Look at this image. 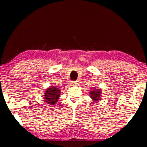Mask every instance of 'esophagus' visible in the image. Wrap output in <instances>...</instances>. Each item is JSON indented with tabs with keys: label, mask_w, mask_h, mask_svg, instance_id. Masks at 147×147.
Returning a JSON list of instances; mask_svg holds the SVG:
<instances>
[{
	"label": "esophagus",
	"mask_w": 147,
	"mask_h": 147,
	"mask_svg": "<svg viewBox=\"0 0 147 147\" xmlns=\"http://www.w3.org/2000/svg\"><path fill=\"white\" fill-rule=\"evenodd\" d=\"M71 84V86H76V85H78V82L73 81V82H72Z\"/></svg>",
	"instance_id": "obj_1"
}]
</instances>
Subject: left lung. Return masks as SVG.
I'll return each instance as SVG.
<instances>
[{
  "label": "left lung",
  "instance_id": "1",
  "mask_svg": "<svg viewBox=\"0 0 147 147\" xmlns=\"http://www.w3.org/2000/svg\"><path fill=\"white\" fill-rule=\"evenodd\" d=\"M89 95L94 102H98L102 98V89L94 88L89 91Z\"/></svg>",
  "mask_w": 147,
  "mask_h": 147
}]
</instances>
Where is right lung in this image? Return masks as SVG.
Wrapping results in <instances>:
<instances>
[{
	"label": "right lung",
	"instance_id": "1",
	"mask_svg": "<svg viewBox=\"0 0 147 147\" xmlns=\"http://www.w3.org/2000/svg\"><path fill=\"white\" fill-rule=\"evenodd\" d=\"M60 89L56 86H51L45 91L44 100L50 105H54L58 102V99L60 97Z\"/></svg>",
	"mask_w": 147,
	"mask_h": 147
}]
</instances>
